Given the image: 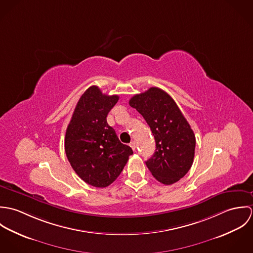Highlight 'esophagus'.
<instances>
[{"label":"esophagus","mask_w":253,"mask_h":253,"mask_svg":"<svg viewBox=\"0 0 253 253\" xmlns=\"http://www.w3.org/2000/svg\"><path fill=\"white\" fill-rule=\"evenodd\" d=\"M129 146L131 147V149H132L133 151H135V148H136V143H135L134 141H131V142L129 143Z\"/></svg>","instance_id":"esophagus-1"}]
</instances>
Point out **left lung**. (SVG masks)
Returning a JSON list of instances; mask_svg holds the SVG:
<instances>
[{
	"mask_svg": "<svg viewBox=\"0 0 253 253\" xmlns=\"http://www.w3.org/2000/svg\"><path fill=\"white\" fill-rule=\"evenodd\" d=\"M129 105L142 115L156 141L146 162L153 176L165 185L180 180L193 165L196 137L175 101L163 89L150 87L131 97Z\"/></svg>",
	"mask_w": 253,
	"mask_h": 253,
	"instance_id": "1",
	"label": "left lung"
}]
</instances>
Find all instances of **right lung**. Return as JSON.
<instances>
[{"mask_svg":"<svg viewBox=\"0 0 253 253\" xmlns=\"http://www.w3.org/2000/svg\"><path fill=\"white\" fill-rule=\"evenodd\" d=\"M118 95L103 94L96 85L88 87L79 99L65 134L67 159L81 179L104 188L117 179L133 154L123 144L107 123Z\"/></svg>","mask_w":253,"mask_h":253,"instance_id":"right-lung-1","label":"right lung"}]
</instances>
